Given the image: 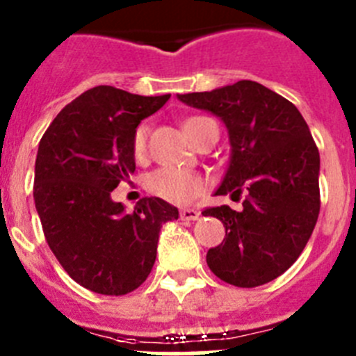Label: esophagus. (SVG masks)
I'll list each match as a JSON object with an SVG mask.
<instances>
[{"mask_svg": "<svg viewBox=\"0 0 356 356\" xmlns=\"http://www.w3.org/2000/svg\"><path fill=\"white\" fill-rule=\"evenodd\" d=\"M200 210L196 209H184L180 210V219L181 221H197L200 219Z\"/></svg>", "mask_w": 356, "mask_h": 356, "instance_id": "1", "label": "esophagus"}]
</instances>
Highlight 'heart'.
Masks as SVG:
<instances>
[{"mask_svg":"<svg viewBox=\"0 0 356 356\" xmlns=\"http://www.w3.org/2000/svg\"><path fill=\"white\" fill-rule=\"evenodd\" d=\"M205 121H212L209 118H191L184 122V130L193 140L194 130L197 124ZM147 135L149 128L146 124L137 128L134 135V155L135 159H143L147 149ZM146 188L153 196L160 197L163 201L175 203V205H188L191 201L200 197L205 191V181L200 175L184 169L175 168H160L156 171L149 172L146 178Z\"/></svg>","mask_w":356,"mask_h":356,"instance_id":"heart-1","label":"heart"}]
</instances>
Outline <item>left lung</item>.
<instances>
[{
	"instance_id": "8db88e82",
	"label": "left lung",
	"mask_w": 356,
	"mask_h": 356,
	"mask_svg": "<svg viewBox=\"0 0 356 356\" xmlns=\"http://www.w3.org/2000/svg\"><path fill=\"white\" fill-rule=\"evenodd\" d=\"M178 97L222 119L232 156L216 194L242 200L241 212L203 210L226 229L207 253L210 271L235 287L273 282L298 260L319 216V149L308 124L289 99L251 80Z\"/></svg>"
}]
</instances>
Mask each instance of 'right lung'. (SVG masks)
Returning <instances> with one entry per match:
<instances>
[{
	"mask_svg": "<svg viewBox=\"0 0 356 356\" xmlns=\"http://www.w3.org/2000/svg\"><path fill=\"white\" fill-rule=\"evenodd\" d=\"M169 97L97 85L65 105L39 143L33 200L44 237L65 273L97 294L140 287L160 228L178 219V209L160 197H143L131 213L110 197L135 171L139 122Z\"/></svg>",
	"mask_w": 356,
	"mask_h": 356,
	"instance_id": "obj_1",
	"label": "right lung"
}]
</instances>
